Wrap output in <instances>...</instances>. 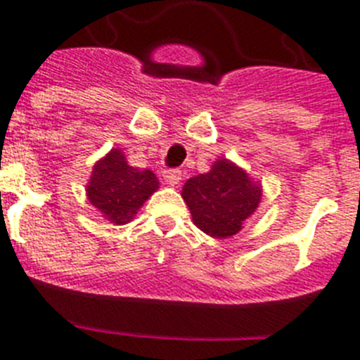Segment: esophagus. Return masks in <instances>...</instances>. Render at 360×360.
<instances>
[{
    "instance_id": "obj_1",
    "label": "esophagus",
    "mask_w": 360,
    "mask_h": 360,
    "mask_svg": "<svg viewBox=\"0 0 360 360\" xmlns=\"http://www.w3.org/2000/svg\"><path fill=\"white\" fill-rule=\"evenodd\" d=\"M162 176H164V180L167 184H169V186H176V184L180 182V180H182V173H180V171H178V169H165V171H162Z\"/></svg>"
}]
</instances>
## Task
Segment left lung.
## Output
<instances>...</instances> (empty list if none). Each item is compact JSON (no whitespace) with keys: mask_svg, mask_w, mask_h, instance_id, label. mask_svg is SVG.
I'll return each instance as SVG.
<instances>
[{"mask_svg":"<svg viewBox=\"0 0 360 360\" xmlns=\"http://www.w3.org/2000/svg\"><path fill=\"white\" fill-rule=\"evenodd\" d=\"M262 186L227 158L216 160L209 173L189 178L182 189L195 225L212 238L240 232L262 202Z\"/></svg>","mask_w":360,"mask_h":360,"instance_id":"obj_1","label":"left lung"}]
</instances>
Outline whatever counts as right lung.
<instances>
[{"mask_svg":"<svg viewBox=\"0 0 360 360\" xmlns=\"http://www.w3.org/2000/svg\"><path fill=\"white\" fill-rule=\"evenodd\" d=\"M158 189V178L149 169L131 167L120 149H111L94 165L86 195L108 221H131L146 200Z\"/></svg>","mask_w":360,"mask_h":360,"instance_id":"add662e5","label":"right lung"}]
</instances>
